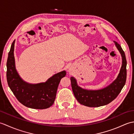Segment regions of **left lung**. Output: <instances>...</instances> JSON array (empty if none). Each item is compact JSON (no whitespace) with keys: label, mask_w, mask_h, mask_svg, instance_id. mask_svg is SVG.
<instances>
[{"label":"left lung","mask_w":134,"mask_h":134,"mask_svg":"<svg viewBox=\"0 0 134 134\" xmlns=\"http://www.w3.org/2000/svg\"><path fill=\"white\" fill-rule=\"evenodd\" d=\"M116 46L122 56V65L117 79L109 86L99 90H87L79 87L75 79L70 78L74 94L77 101L82 105L89 107H98L109 104L117 97L123 89L127 78V60L122 48L117 42Z\"/></svg>","instance_id":"left-lung-1"}]
</instances>
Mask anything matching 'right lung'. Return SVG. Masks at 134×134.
I'll use <instances>...</instances> for the list:
<instances>
[{
	"instance_id": "right-lung-1",
	"label": "right lung",
	"mask_w": 134,
	"mask_h": 134,
	"mask_svg": "<svg viewBox=\"0 0 134 134\" xmlns=\"http://www.w3.org/2000/svg\"><path fill=\"white\" fill-rule=\"evenodd\" d=\"M14 40L11 44L7 61L8 85L16 99L25 106L33 109H47L54 103L61 79L66 75L65 71L48 79L45 83L29 84L23 81L16 72L14 56Z\"/></svg>"
}]
</instances>
